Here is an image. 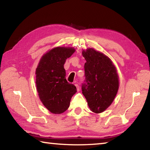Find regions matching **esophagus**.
<instances>
[{
    "instance_id": "1",
    "label": "esophagus",
    "mask_w": 150,
    "mask_h": 150,
    "mask_svg": "<svg viewBox=\"0 0 150 150\" xmlns=\"http://www.w3.org/2000/svg\"><path fill=\"white\" fill-rule=\"evenodd\" d=\"M75 85L76 88H77V91H79V86L77 84H75Z\"/></svg>"
}]
</instances>
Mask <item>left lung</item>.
Listing matches in <instances>:
<instances>
[{
    "mask_svg": "<svg viewBox=\"0 0 150 150\" xmlns=\"http://www.w3.org/2000/svg\"><path fill=\"white\" fill-rule=\"evenodd\" d=\"M85 63L84 83L82 93L88 107L95 113L105 111L117 94L119 81L115 65L109 57L93 48L82 52Z\"/></svg>",
    "mask_w": 150,
    "mask_h": 150,
    "instance_id": "obj_1",
    "label": "left lung"
}]
</instances>
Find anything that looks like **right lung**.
Here are the masks:
<instances>
[{
	"mask_svg": "<svg viewBox=\"0 0 150 150\" xmlns=\"http://www.w3.org/2000/svg\"><path fill=\"white\" fill-rule=\"evenodd\" d=\"M75 52L73 47H57L42 57L35 71V84L40 100L53 114L67 110L75 86L65 79L64 65L67 58Z\"/></svg>",
	"mask_w": 150,
	"mask_h": 150,
	"instance_id": "1",
	"label": "right lung"
}]
</instances>
